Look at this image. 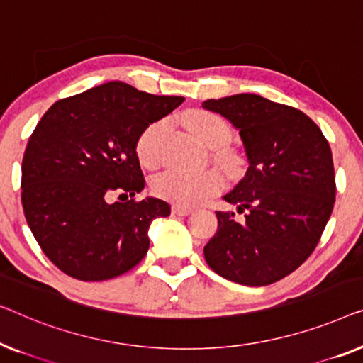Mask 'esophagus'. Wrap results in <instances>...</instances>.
<instances>
[{"instance_id":"1","label":"esophagus","mask_w":363,"mask_h":363,"mask_svg":"<svg viewBox=\"0 0 363 363\" xmlns=\"http://www.w3.org/2000/svg\"><path fill=\"white\" fill-rule=\"evenodd\" d=\"M172 213L179 217H186L189 213H192V208L184 207V206H172Z\"/></svg>"}]
</instances>
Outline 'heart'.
Instances as JSON below:
<instances>
[{
  "label": "heart",
  "instance_id": "heart-1",
  "mask_svg": "<svg viewBox=\"0 0 363 363\" xmlns=\"http://www.w3.org/2000/svg\"><path fill=\"white\" fill-rule=\"evenodd\" d=\"M189 128L202 145L220 147L230 138V128L220 116L211 111H196L189 116ZM166 120L151 123L141 133L136 143V155L143 166L152 167L161 156V146L167 131ZM222 187V177L216 171H181L167 169L151 181V189L157 197L174 202L176 206H197Z\"/></svg>",
  "mask_w": 363,
  "mask_h": 363
}]
</instances>
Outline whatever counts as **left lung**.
Returning <instances> with one entry per match:
<instances>
[{"mask_svg":"<svg viewBox=\"0 0 363 363\" xmlns=\"http://www.w3.org/2000/svg\"><path fill=\"white\" fill-rule=\"evenodd\" d=\"M238 131L247 172L223 196L237 212H216L203 247L208 267L228 281L267 286L288 277L314 252L335 201L333 152L319 126L293 106L257 94L206 100Z\"/></svg>","mask_w":363,"mask_h":363,"instance_id":"left-lung-1","label":"left lung"}]
</instances>
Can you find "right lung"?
<instances>
[{"instance_id": "obj_1", "label": "right lung", "mask_w": 363, "mask_h": 363, "mask_svg": "<svg viewBox=\"0 0 363 363\" xmlns=\"http://www.w3.org/2000/svg\"><path fill=\"white\" fill-rule=\"evenodd\" d=\"M182 101L113 80L55 101L40 118L23 157L21 201L39 247L65 274L105 281L145 258L151 222L169 216V203L108 199L145 189L138 138Z\"/></svg>"}]
</instances>
